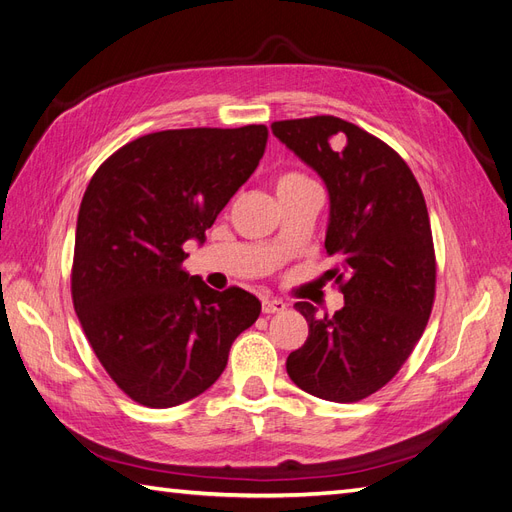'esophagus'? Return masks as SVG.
Masks as SVG:
<instances>
[{
  "label": "esophagus",
  "instance_id": "34e87169",
  "mask_svg": "<svg viewBox=\"0 0 512 512\" xmlns=\"http://www.w3.org/2000/svg\"><path fill=\"white\" fill-rule=\"evenodd\" d=\"M288 305L277 299H262V314H280Z\"/></svg>",
  "mask_w": 512,
  "mask_h": 512
}]
</instances>
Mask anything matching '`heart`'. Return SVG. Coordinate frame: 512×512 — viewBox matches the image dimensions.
Segmentation results:
<instances>
[{"label": "heart", "mask_w": 512, "mask_h": 512, "mask_svg": "<svg viewBox=\"0 0 512 512\" xmlns=\"http://www.w3.org/2000/svg\"><path fill=\"white\" fill-rule=\"evenodd\" d=\"M305 183H312V179H309L303 173H299V170H286V173H282L280 177L275 179V190L284 192V190L299 188V185H305Z\"/></svg>", "instance_id": "1"}]
</instances>
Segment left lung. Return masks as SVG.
Wrapping results in <instances>:
<instances>
[{
    "mask_svg": "<svg viewBox=\"0 0 512 512\" xmlns=\"http://www.w3.org/2000/svg\"><path fill=\"white\" fill-rule=\"evenodd\" d=\"M271 130L327 183V277L346 299L335 314L294 303L309 333L286 371L309 395L354 404L395 378L427 327L436 250L425 196L404 158L350 121L316 115Z\"/></svg>",
    "mask_w": 512,
    "mask_h": 512,
    "instance_id": "left-lung-1",
    "label": "left lung"
}]
</instances>
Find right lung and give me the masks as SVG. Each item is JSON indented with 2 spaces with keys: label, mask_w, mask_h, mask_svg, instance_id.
Listing matches in <instances>:
<instances>
[{
  "label": "right lung",
  "mask_w": 512,
  "mask_h": 512,
  "mask_svg": "<svg viewBox=\"0 0 512 512\" xmlns=\"http://www.w3.org/2000/svg\"><path fill=\"white\" fill-rule=\"evenodd\" d=\"M267 126L145 134L117 149L81 200L72 303L106 374L132 401L173 408L222 376L260 301L183 269L205 230L256 170Z\"/></svg>",
  "instance_id": "add662e5"
}]
</instances>
